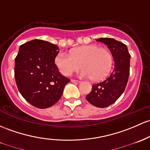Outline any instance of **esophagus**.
I'll list each match as a JSON object with an SVG mask.
<instances>
[{
  "label": "esophagus",
  "mask_w": 150,
  "mask_h": 150,
  "mask_svg": "<svg viewBox=\"0 0 150 150\" xmlns=\"http://www.w3.org/2000/svg\"><path fill=\"white\" fill-rule=\"evenodd\" d=\"M71 82L73 83H76V84H78V83H80V80H71Z\"/></svg>",
  "instance_id": "esophagus-1"
}]
</instances>
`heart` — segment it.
Listing matches in <instances>:
<instances>
[{
    "mask_svg": "<svg viewBox=\"0 0 150 150\" xmlns=\"http://www.w3.org/2000/svg\"><path fill=\"white\" fill-rule=\"evenodd\" d=\"M54 63L62 75L70 76L80 68L81 76L93 81H100L108 75L113 64V56L108 49L96 45H83L70 51V54L59 52Z\"/></svg>",
    "mask_w": 150,
    "mask_h": 150,
    "instance_id": "b5f03b06",
    "label": "heart"
}]
</instances>
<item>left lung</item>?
Segmentation results:
<instances>
[{
	"label": "left lung",
	"mask_w": 150,
	"mask_h": 150,
	"mask_svg": "<svg viewBox=\"0 0 150 150\" xmlns=\"http://www.w3.org/2000/svg\"><path fill=\"white\" fill-rule=\"evenodd\" d=\"M97 41L107 45L112 54L114 67L109 75L92 86L86 100L98 108H105L116 102L124 93L128 82L130 57L127 45L112 38H99Z\"/></svg>",
	"instance_id": "obj_1"
}]
</instances>
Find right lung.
I'll return each mask as SVG.
<instances>
[{"label":"right lung","mask_w":150,"mask_h":150,"mask_svg":"<svg viewBox=\"0 0 150 150\" xmlns=\"http://www.w3.org/2000/svg\"><path fill=\"white\" fill-rule=\"evenodd\" d=\"M59 47L47 41L34 39L21 45L15 58L14 76L25 100L39 108H47L60 99L70 79L54 63Z\"/></svg>","instance_id":"1"}]
</instances>
